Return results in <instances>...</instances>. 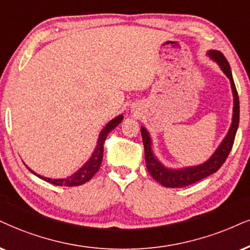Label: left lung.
<instances>
[{
  "mask_svg": "<svg viewBox=\"0 0 250 250\" xmlns=\"http://www.w3.org/2000/svg\"><path fill=\"white\" fill-rule=\"evenodd\" d=\"M208 55H210L214 61H217V63L219 64L220 68L223 69V72L226 74V76L230 81V87H232L234 97L232 125H230V128L229 133L226 135V138L223 140V143L220 144V146L218 147L215 153L208 160V161L200 166L184 169H169L163 167L161 163L158 161V159L154 156L152 148H150L152 143H150L148 132L146 131L145 127H141V135H143V143L145 147V160H146L147 170H148L149 174L152 175L154 180L158 181L159 183H161L163 187L184 188L190 186V184L196 183V182L203 180V178L210 176V175L214 174L215 171L219 170V168L224 165V162L226 161L227 158H229L230 150H232L240 120V102L238 91H236L235 84H234V80L232 76V72H230L229 63L226 58H225V55L219 51H210L208 52Z\"/></svg>",
  "mask_w": 250,
  "mask_h": 250,
  "instance_id": "1",
  "label": "left lung"
}]
</instances>
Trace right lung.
<instances>
[{
    "label": "right lung",
    "mask_w": 250,
    "mask_h": 250,
    "mask_svg": "<svg viewBox=\"0 0 250 250\" xmlns=\"http://www.w3.org/2000/svg\"><path fill=\"white\" fill-rule=\"evenodd\" d=\"M122 120H123V116L120 115L118 117H116L115 119L111 120V122L107 123L105 127H104L101 132L100 138H98L97 146L94 150L92 156L89 159V161L85 163V165L83 166L81 169H80V170L76 171L75 174H73L72 176H69L67 178H60V180H52V178H47L44 176H40V175H37L36 172H33L31 169H29V170L31 172H33L35 175H37L38 177L42 178V180L48 182V183H51V184H54V186L78 187V186H81V184H84L85 182H88L89 180H90V178L98 171V169H100L101 165H102V160H103V148H104L103 145H104V143H105L107 134H109L110 132L116 127V126H118Z\"/></svg>",
    "instance_id": "right-lung-1"
}]
</instances>
